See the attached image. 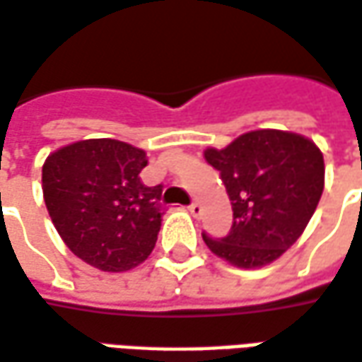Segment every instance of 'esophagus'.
Instances as JSON below:
<instances>
[{
	"label": "esophagus",
	"instance_id": "esophagus-1",
	"mask_svg": "<svg viewBox=\"0 0 362 362\" xmlns=\"http://www.w3.org/2000/svg\"><path fill=\"white\" fill-rule=\"evenodd\" d=\"M188 209H189V214H192L194 217L202 216V204H199V202H194V204H189Z\"/></svg>",
	"mask_w": 362,
	"mask_h": 362
}]
</instances>
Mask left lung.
Masks as SVG:
<instances>
[{"instance_id":"left-lung-1","label":"left lung","mask_w":362,"mask_h":362,"mask_svg":"<svg viewBox=\"0 0 362 362\" xmlns=\"http://www.w3.org/2000/svg\"><path fill=\"white\" fill-rule=\"evenodd\" d=\"M206 160L219 170L233 207L223 239L202 233L209 251L239 269H259L282 257L304 233L325 180L322 151L298 133L259 129Z\"/></svg>"}]
</instances>
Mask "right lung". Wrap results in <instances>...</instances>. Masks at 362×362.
Here are the masks:
<instances>
[{
  "label": "right lung",
  "instance_id": "add662e5",
  "mask_svg": "<svg viewBox=\"0 0 362 362\" xmlns=\"http://www.w3.org/2000/svg\"><path fill=\"white\" fill-rule=\"evenodd\" d=\"M146 153L115 139H88L42 164V196L58 235L103 272L135 269L155 249L163 186H145Z\"/></svg>",
  "mask_w": 362,
  "mask_h": 362
}]
</instances>
